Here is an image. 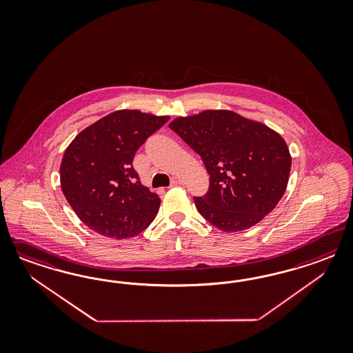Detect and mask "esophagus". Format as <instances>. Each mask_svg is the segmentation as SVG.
<instances>
[{"instance_id":"1","label":"esophagus","mask_w":353,"mask_h":353,"mask_svg":"<svg viewBox=\"0 0 353 353\" xmlns=\"http://www.w3.org/2000/svg\"><path fill=\"white\" fill-rule=\"evenodd\" d=\"M179 185H183V181H182L181 179H179V177H173L171 181V188L179 186Z\"/></svg>"}]
</instances>
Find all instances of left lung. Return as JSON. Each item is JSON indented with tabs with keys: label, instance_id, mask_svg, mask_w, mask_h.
I'll return each instance as SVG.
<instances>
[{
	"label": "left lung",
	"instance_id": "left-lung-1",
	"mask_svg": "<svg viewBox=\"0 0 353 353\" xmlns=\"http://www.w3.org/2000/svg\"><path fill=\"white\" fill-rule=\"evenodd\" d=\"M170 128L201 155L210 174L207 192L194 196L210 224L241 232L274 210L291 168L288 145L274 130L226 110L174 119Z\"/></svg>",
	"mask_w": 353,
	"mask_h": 353
}]
</instances>
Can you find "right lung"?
<instances>
[{
    "mask_svg": "<svg viewBox=\"0 0 353 353\" xmlns=\"http://www.w3.org/2000/svg\"><path fill=\"white\" fill-rule=\"evenodd\" d=\"M168 121L120 110L84 129L64 151L61 186L79 219L99 234L124 239L145 230L161 199L139 181L136 151Z\"/></svg>",
    "mask_w": 353,
    "mask_h": 353,
    "instance_id": "right-lung-1",
    "label": "right lung"
}]
</instances>
